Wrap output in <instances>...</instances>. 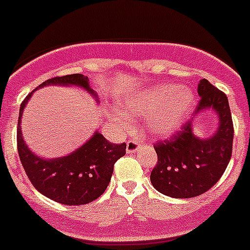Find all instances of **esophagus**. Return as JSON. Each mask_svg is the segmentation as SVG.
<instances>
[{
  "instance_id": "1",
  "label": "esophagus",
  "mask_w": 250,
  "mask_h": 250,
  "mask_svg": "<svg viewBox=\"0 0 250 250\" xmlns=\"http://www.w3.org/2000/svg\"><path fill=\"white\" fill-rule=\"evenodd\" d=\"M140 145H141V141L139 140V139H136V138L130 139L126 144V151L129 152V154H134V152L138 151V149L140 147Z\"/></svg>"
}]
</instances>
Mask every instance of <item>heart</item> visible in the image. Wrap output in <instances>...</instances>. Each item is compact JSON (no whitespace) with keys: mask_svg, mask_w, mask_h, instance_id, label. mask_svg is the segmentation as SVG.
<instances>
[{"mask_svg":"<svg viewBox=\"0 0 250 250\" xmlns=\"http://www.w3.org/2000/svg\"><path fill=\"white\" fill-rule=\"evenodd\" d=\"M193 104L194 95L190 90L159 85L124 101V107L135 116H149V127L155 135H169L182 126Z\"/></svg>","mask_w":250,"mask_h":250,"instance_id":"1","label":"heart"}]
</instances>
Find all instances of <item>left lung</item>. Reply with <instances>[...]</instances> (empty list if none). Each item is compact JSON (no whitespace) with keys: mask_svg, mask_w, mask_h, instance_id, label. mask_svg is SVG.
<instances>
[{"mask_svg":"<svg viewBox=\"0 0 250 250\" xmlns=\"http://www.w3.org/2000/svg\"><path fill=\"white\" fill-rule=\"evenodd\" d=\"M200 100L193 114L207 109L216 112L219 126L213 136L194 135L193 120L169 140L154 144L158 164L150 175L152 187L171 198H194L204 194L225 171L231 158L234 127L227 95L205 79L198 85Z\"/></svg>","mask_w":250,"mask_h":250,"instance_id":"left-lung-1","label":"left lung"}]
</instances>
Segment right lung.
Wrapping results in <instances>:
<instances>
[{
  "instance_id": "1",
  "label": "right lung",
  "mask_w": 250,
  "mask_h": 250,
  "mask_svg": "<svg viewBox=\"0 0 250 250\" xmlns=\"http://www.w3.org/2000/svg\"><path fill=\"white\" fill-rule=\"evenodd\" d=\"M47 85H75L90 89L89 79L81 74L52 77L37 89ZM32 92H35V90ZM31 94L22 101L17 125V150L30 182L42 195L65 205H83L94 202L106 190L114 171V164L126 154V144H111L100 132H95L85 144L70 155L42 159L35 155L22 138L21 118Z\"/></svg>"
}]
</instances>
